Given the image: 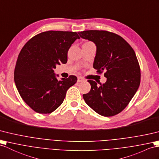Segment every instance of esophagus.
Listing matches in <instances>:
<instances>
[{"mask_svg":"<svg viewBox=\"0 0 159 159\" xmlns=\"http://www.w3.org/2000/svg\"><path fill=\"white\" fill-rule=\"evenodd\" d=\"M84 81H85V79L84 78V77H77V82H84Z\"/></svg>","mask_w":159,"mask_h":159,"instance_id":"obj_1","label":"esophagus"}]
</instances>
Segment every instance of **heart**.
Returning a JSON list of instances; mask_svg holds the SVG:
<instances>
[{"mask_svg":"<svg viewBox=\"0 0 159 159\" xmlns=\"http://www.w3.org/2000/svg\"><path fill=\"white\" fill-rule=\"evenodd\" d=\"M86 43H88V44H90V43H92V42H86Z\"/></svg>","mask_w":159,"mask_h":159,"instance_id":"obj_1","label":"heart"}]
</instances>
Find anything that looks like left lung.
Instances as JSON below:
<instances>
[{
	"mask_svg": "<svg viewBox=\"0 0 159 159\" xmlns=\"http://www.w3.org/2000/svg\"><path fill=\"white\" fill-rule=\"evenodd\" d=\"M81 38L96 46L93 67L103 71L107 82L97 86L88 80L90 91L83 95L88 105L99 115L112 117L125 109L140 84V68L134 49L119 35L104 30L79 32Z\"/></svg>",
	"mask_w": 159,
	"mask_h": 159,
	"instance_id": "left-lung-1",
	"label": "left lung"
}]
</instances>
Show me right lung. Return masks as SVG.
I'll use <instances>...</instances> for the list:
<instances>
[{
  "mask_svg": "<svg viewBox=\"0 0 159 159\" xmlns=\"http://www.w3.org/2000/svg\"><path fill=\"white\" fill-rule=\"evenodd\" d=\"M80 38L77 32L47 31L36 35L22 48L14 80L22 99L36 113L55 111L63 103L68 89L77 82L75 75L58 80L54 69L67 63L69 48Z\"/></svg>",
  "mask_w": 159,
  "mask_h": 159,
  "instance_id": "add662e5",
  "label": "right lung"
}]
</instances>
